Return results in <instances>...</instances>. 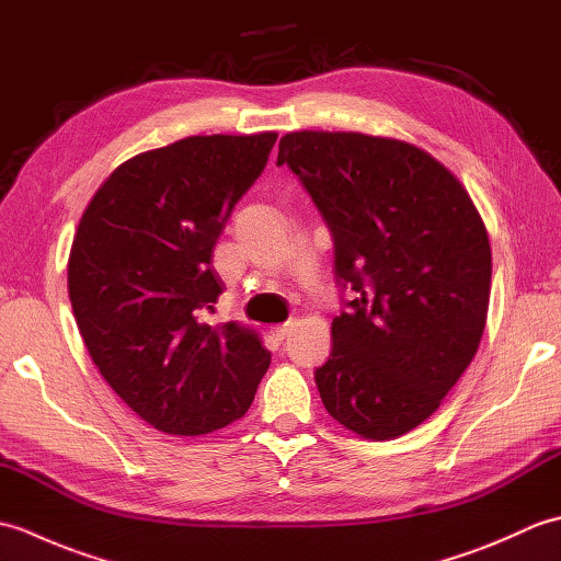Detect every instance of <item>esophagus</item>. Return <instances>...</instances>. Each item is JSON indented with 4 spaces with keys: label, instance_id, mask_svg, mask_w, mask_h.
Masks as SVG:
<instances>
[{
    "label": "esophagus",
    "instance_id": "34e87169",
    "mask_svg": "<svg viewBox=\"0 0 561 561\" xmlns=\"http://www.w3.org/2000/svg\"><path fill=\"white\" fill-rule=\"evenodd\" d=\"M291 328H294V323H284V325H277V328L272 330V335L282 342V340H287V337H289Z\"/></svg>",
    "mask_w": 561,
    "mask_h": 561
}]
</instances>
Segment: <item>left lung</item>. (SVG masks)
<instances>
[{"mask_svg": "<svg viewBox=\"0 0 561 561\" xmlns=\"http://www.w3.org/2000/svg\"><path fill=\"white\" fill-rule=\"evenodd\" d=\"M287 163L328 224L335 282L350 291L316 368L330 416L354 434H408L458 383L480 347L492 250L446 165L398 139L291 133Z\"/></svg>", "mask_w": 561, "mask_h": 561, "instance_id": "obj_1", "label": "left lung"}]
</instances>
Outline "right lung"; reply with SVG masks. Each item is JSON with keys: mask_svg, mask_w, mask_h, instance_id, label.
<instances>
[{"mask_svg": "<svg viewBox=\"0 0 561 561\" xmlns=\"http://www.w3.org/2000/svg\"><path fill=\"white\" fill-rule=\"evenodd\" d=\"M274 133L187 137L125 161L83 211L67 284L101 376L159 432L199 436L241 420L270 368L255 332L211 328V250L265 171Z\"/></svg>", "mask_w": 561, "mask_h": 561, "instance_id": "obj_1", "label": "right lung"}]
</instances>
